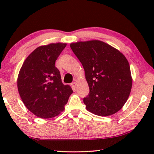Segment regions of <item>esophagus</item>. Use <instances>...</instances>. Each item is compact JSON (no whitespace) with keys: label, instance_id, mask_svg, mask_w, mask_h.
Returning <instances> with one entry per match:
<instances>
[{"label":"esophagus","instance_id":"1","mask_svg":"<svg viewBox=\"0 0 154 154\" xmlns=\"http://www.w3.org/2000/svg\"><path fill=\"white\" fill-rule=\"evenodd\" d=\"M76 85H77V83H76V82H72V83H71V85H72V87L74 89H75V88H76Z\"/></svg>","mask_w":154,"mask_h":154}]
</instances>
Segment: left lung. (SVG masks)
I'll return each mask as SVG.
<instances>
[{
	"label": "left lung",
	"mask_w": 154,
	"mask_h": 154,
	"mask_svg": "<svg viewBox=\"0 0 154 154\" xmlns=\"http://www.w3.org/2000/svg\"><path fill=\"white\" fill-rule=\"evenodd\" d=\"M71 48L82 64L90 88L83 103L88 111L108 116L120 110L128 98L132 79L127 59L101 41L72 43Z\"/></svg>",
	"instance_id": "left-lung-1"
}]
</instances>
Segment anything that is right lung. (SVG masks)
Segmentation results:
<instances>
[{
    "label": "right lung",
    "instance_id": "1",
    "mask_svg": "<svg viewBox=\"0 0 154 154\" xmlns=\"http://www.w3.org/2000/svg\"><path fill=\"white\" fill-rule=\"evenodd\" d=\"M66 43H51L35 49L23 63L17 77V88L24 105L41 118L48 119L64 111L73 91L62 82L55 66Z\"/></svg>",
    "mask_w": 154,
    "mask_h": 154
}]
</instances>
